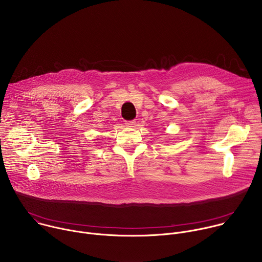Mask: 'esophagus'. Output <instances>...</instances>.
Segmentation results:
<instances>
[{"instance_id": "esophagus-1", "label": "esophagus", "mask_w": 262, "mask_h": 262, "mask_svg": "<svg viewBox=\"0 0 262 262\" xmlns=\"http://www.w3.org/2000/svg\"><path fill=\"white\" fill-rule=\"evenodd\" d=\"M125 125L128 126V127H133L136 125V121L135 120H128V121H125Z\"/></svg>"}]
</instances>
